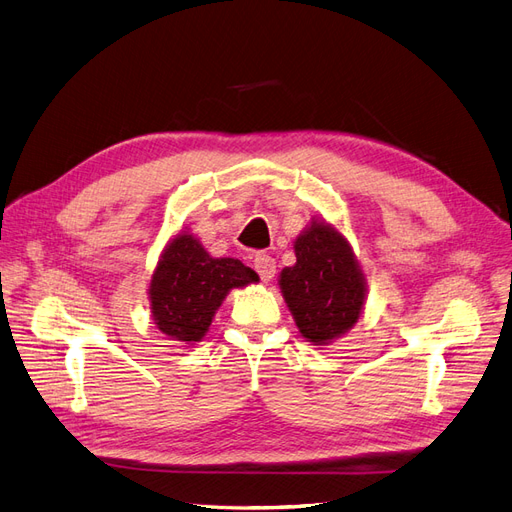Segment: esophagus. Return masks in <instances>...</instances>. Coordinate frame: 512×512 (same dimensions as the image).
Returning <instances> with one entry per match:
<instances>
[{
	"label": "esophagus",
	"mask_w": 512,
	"mask_h": 512,
	"mask_svg": "<svg viewBox=\"0 0 512 512\" xmlns=\"http://www.w3.org/2000/svg\"><path fill=\"white\" fill-rule=\"evenodd\" d=\"M254 269L260 275L262 282L273 280V275H275V258H271L269 254H256Z\"/></svg>",
	"instance_id": "1"
}]
</instances>
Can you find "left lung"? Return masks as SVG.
I'll list each match as a JSON object with an SVG mask.
<instances>
[{
    "label": "left lung",
    "instance_id": "left-lung-1",
    "mask_svg": "<svg viewBox=\"0 0 512 512\" xmlns=\"http://www.w3.org/2000/svg\"><path fill=\"white\" fill-rule=\"evenodd\" d=\"M297 265L280 286L303 337L327 344L352 329L365 301V282L348 241L327 224H312L294 241Z\"/></svg>",
    "mask_w": 512,
    "mask_h": 512
}]
</instances>
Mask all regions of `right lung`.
I'll return each instance as SVG.
<instances>
[{
  "label": "right lung",
  "instance_id": "obj_1",
  "mask_svg": "<svg viewBox=\"0 0 512 512\" xmlns=\"http://www.w3.org/2000/svg\"><path fill=\"white\" fill-rule=\"evenodd\" d=\"M250 282H258V275L241 260L211 258L192 235H179L153 273V320L177 342H198L228 290Z\"/></svg>",
  "mask_w": 512,
  "mask_h": 512
}]
</instances>
